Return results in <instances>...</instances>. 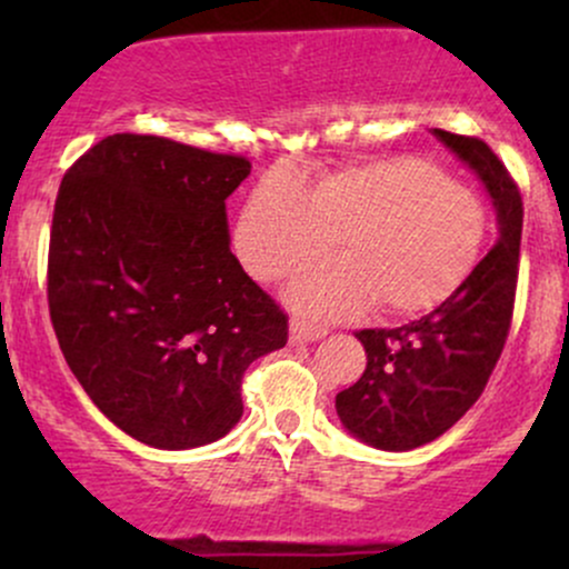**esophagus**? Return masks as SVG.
Listing matches in <instances>:
<instances>
[{"instance_id":"obj_1","label":"esophagus","mask_w":569,"mask_h":569,"mask_svg":"<svg viewBox=\"0 0 569 569\" xmlns=\"http://www.w3.org/2000/svg\"><path fill=\"white\" fill-rule=\"evenodd\" d=\"M329 335V326L305 321V318H291V342H316Z\"/></svg>"}]
</instances>
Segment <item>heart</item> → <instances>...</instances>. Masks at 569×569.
I'll use <instances>...</instances> for the list:
<instances>
[{"instance_id":"b5f03b06","label":"heart","mask_w":569,"mask_h":569,"mask_svg":"<svg viewBox=\"0 0 569 569\" xmlns=\"http://www.w3.org/2000/svg\"><path fill=\"white\" fill-rule=\"evenodd\" d=\"M337 248L342 257L291 286L318 316L375 305L409 318L447 302L466 283L487 238L479 194L426 160L390 154L321 171L305 184L272 171L240 211L234 246L259 280H280Z\"/></svg>"}]
</instances>
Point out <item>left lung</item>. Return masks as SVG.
I'll list each match as a JSON object with an SVG mask.
<instances>
[{
	"label": "left lung",
	"mask_w": 569,
	"mask_h": 569,
	"mask_svg": "<svg viewBox=\"0 0 569 569\" xmlns=\"http://www.w3.org/2000/svg\"><path fill=\"white\" fill-rule=\"evenodd\" d=\"M433 133L485 181L498 211V240L428 316L356 335L367 350V371L337 393V415L352 436L388 452L439 439L479 401L511 331L519 280V184L489 143L439 128Z\"/></svg>",
	"instance_id": "obj_1"
}]
</instances>
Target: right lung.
Wrapping results in <instances>:
<instances>
[{
    "instance_id": "1",
    "label": "right lung",
    "mask_w": 569,
    "mask_h": 569,
    "mask_svg": "<svg viewBox=\"0 0 569 569\" xmlns=\"http://www.w3.org/2000/svg\"><path fill=\"white\" fill-rule=\"evenodd\" d=\"M243 154L114 133L63 176L48 307L69 369L117 428L158 449L221 439L246 369L289 342V316L230 251Z\"/></svg>"
}]
</instances>
